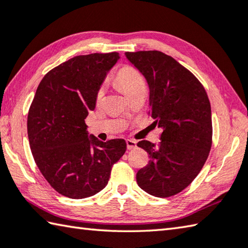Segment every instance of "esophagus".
Returning a JSON list of instances; mask_svg holds the SVG:
<instances>
[{
    "instance_id": "1",
    "label": "esophagus",
    "mask_w": 248,
    "mask_h": 248,
    "mask_svg": "<svg viewBox=\"0 0 248 248\" xmlns=\"http://www.w3.org/2000/svg\"><path fill=\"white\" fill-rule=\"evenodd\" d=\"M125 142H127L128 150H132V148H136V147H137V141H134V140L128 139Z\"/></svg>"
}]
</instances>
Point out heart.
Here are the masks:
<instances>
[{
	"label": "heart",
	"mask_w": 248,
	"mask_h": 248,
	"mask_svg": "<svg viewBox=\"0 0 248 248\" xmlns=\"http://www.w3.org/2000/svg\"><path fill=\"white\" fill-rule=\"evenodd\" d=\"M114 78L117 84L129 96L139 88L145 87V82H144V79L141 74L134 67L129 65L123 66L121 68L117 70ZM103 96H104V90H103V88H100L95 94L96 102H101Z\"/></svg>",
	"instance_id": "1"
}]
</instances>
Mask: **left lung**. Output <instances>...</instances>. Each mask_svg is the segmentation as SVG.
Wrapping results in <instances>:
<instances>
[{
  "label": "left lung",
  "mask_w": 248,
  "mask_h": 248,
  "mask_svg": "<svg viewBox=\"0 0 248 248\" xmlns=\"http://www.w3.org/2000/svg\"><path fill=\"white\" fill-rule=\"evenodd\" d=\"M150 87V112L163 129L158 145L140 141L150 155L138 171L142 190L156 197L178 194L192 183L208 158L213 144L209 98L186 67L159 51L125 52Z\"/></svg>",
  "instance_id": "obj_1"
}]
</instances>
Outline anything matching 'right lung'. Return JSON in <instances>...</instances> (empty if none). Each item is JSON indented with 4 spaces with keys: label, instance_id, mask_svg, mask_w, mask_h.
Segmentation results:
<instances>
[{
    "label": "right lung",
    "instance_id": "add662e5",
    "mask_svg": "<svg viewBox=\"0 0 248 248\" xmlns=\"http://www.w3.org/2000/svg\"><path fill=\"white\" fill-rule=\"evenodd\" d=\"M118 60L117 52L70 58L44 76L30 105L27 129L35 164L49 186L69 199L101 192L127 148L124 139L89 137L84 121Z\"/></svg>",
    "mask_w": 248,
    "mask_h": 248
}]
</instances>
